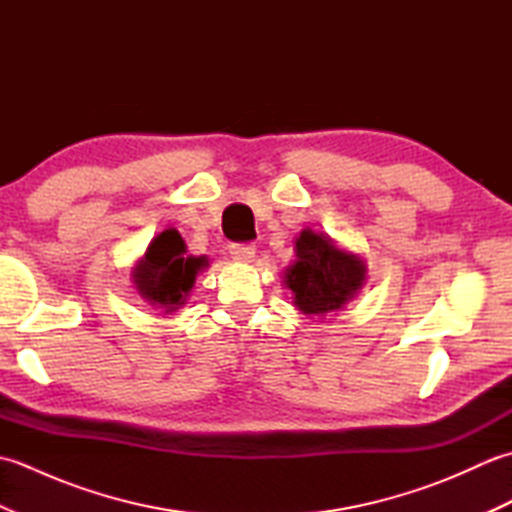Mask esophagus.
I'll use <instances>...</instances> for the list:
<instances>
[{
    "label": "esophagus",
    "instance_id": "esophagus-1",
    "mask_svg": "<svg viewBox=\"0 0 512 512\" xmlns=\"http://www.w3.org/2000/svg\"><path fill=\"white\" fill-rule=\"evenodd\" d=\"M228 253H231V257L237 259V262L248 264V262H253V257H255V246H250V244H244V246L233 244L231 248H228Z\"/></svg>",
    "mask_w": 512,
    "mask_h": 512
}]
</instances>
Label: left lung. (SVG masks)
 Returning <instances> with one entry per match:
<instances>
[{
	"label": "left lung",
	"mask_w": 512,
	"mask_h": 512,
	"mask_svg": "<svg viewBox=\"0 0 512 512\" xmlns=\"http://www.w3.org/2000/svg\"><path fill=\"white\" fill-rule=\"evenodd\" d=\"M297 262L288 268L286 286L295 306L310 317L339 312L365 284V262L336 246L328 235L301 231L295 242Z\"/></svg>",
	"instance_id": "8db88e82"
}]
</instances>
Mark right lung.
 Returning a JSON list of instances; mask_svg holds the SVG:
<instances>
[{"label":"right lung","instance_id":"1","mask_svg":"<svg viewBox=\"0 0 512 512\" xmlns=\"http://www.w3.org/2000/svg\"><path fill=\"white\" fill-rule=\"evenodd\" d=\"M206 266L209 259L187 255V244L180 233L176 228H167L151 239L147 253L132 270V279L138 295L149 306L173 312L187 303L195 277Z\"/></svg>","mask_w":512,"mask_h":512}]
</instances>
